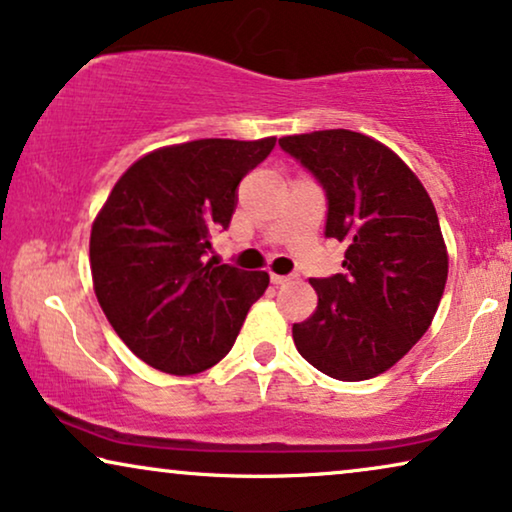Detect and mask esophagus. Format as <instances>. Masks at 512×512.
<instances>
[{
    "label": "esophagus",
    "mask_w": 512,
    "mask_h": 512,
    "mask_svg": "<svg viewBox=\"0 0 512 512\" xmlns=\"http://www.w3.org/2000/svg\"><path fill=\"white\" fill-rule=\"evenodd\" d=\"M292 278H295V276H281V274H271V283H274V285H285V283H290Z\"/></svg>",
    "instance_id": "34e87169"
}]
</instances>
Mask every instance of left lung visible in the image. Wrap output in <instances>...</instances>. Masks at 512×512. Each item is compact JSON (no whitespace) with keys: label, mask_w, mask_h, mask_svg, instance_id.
<instances>
[{"label":"left lung","mask_w":512,"mask_h":512,"mask_svg":"<svg viewBox=\"0 0 512 512\" xmlns=\"http://www.w3.org/2000/svg\"><path fill=\"white\" fill-rule=\"evenodd\" d=\"M327 199L325 238L346 243L344 274L311 278L318 306L292 325L306 363L339 381L393 367L424 337L447 283V250L431 196L398 154L363 133L278 140Z\"/></svg>","instance_id":"left-lung-1"}]
</instances>
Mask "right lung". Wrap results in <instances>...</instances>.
I'll list each match as a JSON object with an SVG mask.
<instances>
[{"instance_id": "right-lung-1", "label": "right lung", "mask_w": 512, "mask_h": 512, "mask_svg": "<svg viewBox=\"0 0 512 512\" xmlns=\"http://www.w3.org/2000/svg\"><path fill=\"white\" fill-rule=\"evenodd\" d=\"M276 138L194 140L135 161L91 231L95 297L140 360L196 374L227 356L267 271L208 260L210 234L229 229L238 185Z\"/></svg>"}]
</instances>
